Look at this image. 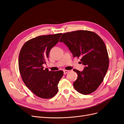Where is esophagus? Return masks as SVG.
Instances as JSON below:
<instances>
[{"mask_svg": "<svg viewBox=\"0 0 124 124\" xmlns=\"http://www.w3.org/2000/svg\"><path fill=\"white\" fill-rule=\"evenodd\" d=\"M69 72V70H63V73H64L65 74H67V73H68Z\"/></svg>", "mask_w": 124, "mask_h": 124, "instance_id": "obj_1", "label": "esophagus"}]
</instances>
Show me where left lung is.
I'll list each match as a JSON object with an SVG mask.
<instances>
[{"mask_svg":"<svg viewBox=\"0 0 124 124\" xmlns=\"http://www.w3.org/2000/svg\"><path fill=\"white\" fill-rule=\"evenodd\" d=\"M60 42L68 46L73 57L81 58L85 66L83 71L76 69L77 79L73 83L75 89L83 95L95 92L103 81L109 65L106 45L94 32L77 31L63 33Z\"/></svg>","mask_w":124,"mask_h":124,"instance_id":"obj_1","label":"left lung"}]
</instances>
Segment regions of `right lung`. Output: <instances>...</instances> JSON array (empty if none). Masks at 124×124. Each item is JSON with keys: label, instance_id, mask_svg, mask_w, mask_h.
Returning a JSON list of instances; mask_svg holds the SVG:
<instances>
[{"label": "right lung", "instance_id": "obj_1", "mask_svg": "<svg viewBox=\"0 0 124 124\" xmlns=\"http://www.w3.org/2000/svg\"><path fill=\"white\" fill-rule=\"evenodd\" d=\"M62 33L37 37L22 46L18 58V68L24 83L40 98L50 99L57 93L58 82L63 76L62 70L44 69L51 48L57 43Z\"/></svg>", "mask_w": 124, "mask_h": 124}]
</instances>
